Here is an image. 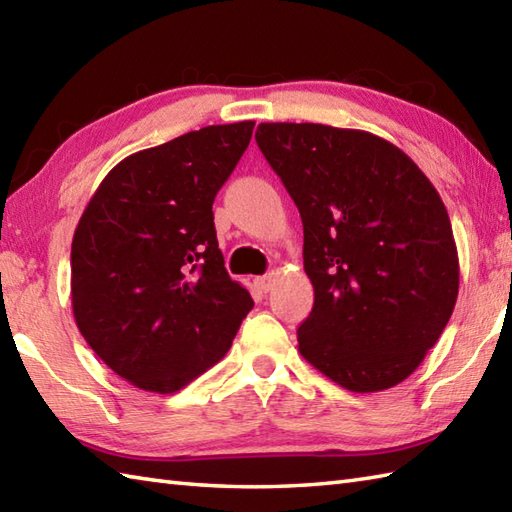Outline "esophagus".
<instances>
[{
	"label": "esophagus",
	"mask_w": 512,
	"mask_h": 512,
	"mask_svg": "<svg viewBox=\"0 0 512 512\" xmlns=\"http://www.w3.org/2000/svg\"><path fill=\"white\" fill-rule=\"evenodd\" d=\"M275 286V275L268 273L264 277H255V288H259L262 292H270Z\"/></svg>",
	"instance_id": "esophagus-1"
}]
</instances>
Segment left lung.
Returning a JSON list of instances; mask_svg holds the SVG:
<instances>
[{"mask_svg":"<svg viewBox=\"0 0 512 512\" xmlns=\"http://www.w3.org/2000/svg\"><path fill=\"white\" fill-rule=\"evenodd\" d=\"M257 145L295 200L314 306L299 352L356 394L416 372L455 308L460 262L440 193L363 129L262 123Z\"/></svg>","mask_w":512,"mask_h":512,"instance_id":"left-lung-1","label":"left lung"}]
</instances>
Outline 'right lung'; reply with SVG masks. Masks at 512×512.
I'll return each instance as SVG.
<instances>
[{
    "label": "right lung",
    "mask_w": 512,
    "mask_h": 512,
    "mask_svg": "<svg viewBox=\"0 0 512 512\" xmlns=\"http://www.w3.org/2000/svg\"><path fill=\"white\" fill-rule=\"evenodd\" d=\"M255 121L209 125L107 173L72 239L76 328L127 383L173 394L222 361L253 308L217 248L213 200Z\"/></svg>",
    "instance_id": "right-lung-1"
}]
</instances>
